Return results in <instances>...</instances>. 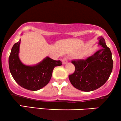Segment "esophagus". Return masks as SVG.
I'll return each mask as SVG.
<instances>
[{
    "mask_svg": "<svg viewBox=\"0 0 121 121\" xmlns=\"http://www.w3.org/2000/svg\"><path fill=\"white\" fill-rule=\"evenodd\" d=\"M62 63L63 64H65L68 63V59H67V58H64L62 60Z\"/></svg>",
    "mask_w": 121,
    "mask_h": 121,
    "instance_id": "34e87169",
    "label": "esophagus"
}]
</instances>
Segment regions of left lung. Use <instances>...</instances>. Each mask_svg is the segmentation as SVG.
Returning a JSON list of instances; mask_svg holds the SVG:
<instances>
[{
    "label": "left lung",
    "instance_id": "left-lung-1",
    "mask_svg": "<svg viewBox=\"0 0 121 121\" xmlns=\"http://www.w3.org/2000/svg\"><path fill=\"white\" fill-rule=\"evenodd\" d=\"M98 44L102 48L92 56L72 61L75 71L69 75V79L79 90L90 92L99 88L108 79L112 71V53L102 37L99 38Z\"/></svg>",
    "mask_w": 121,
    "mask_h": 121
}]
</instances>
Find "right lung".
<instances>
[{
	"instance_id": "obj_1",
	"label": "right lung",
	"mask_w": 121,
	"mask_h": 121,
	"mask_svg": "<svg viewBox=\"0 0 121 121\" xmlns=\"http://www.w3.org/2000/svg\"><path fill=\"white\" fill-rule=\"evenodd\" d=\"M21 39L15 43L9 57V69L15 82L28 90L38 91L49 83L53 69L62 64L60 60H55L47 57L37 64L32 66L22 63L19 58Z\"/></svg>"
}]
</instances>
